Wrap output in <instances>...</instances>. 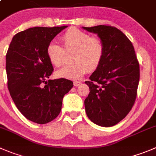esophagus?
Segmentation results:
<instances>
[{
	"label": "esophagus",
	"mask_w": 156,
	"mask_h": 156,
	"mask_svg": "<svg viewBox=\"0 0 156 156\" xmlns=\"http://www.w3.org/2000/svg\"><path fill=\"white\" fill-rule=\"evenodd\" d=\"M81 83H82V82H81V81H74L73 82L74 87H78V86L80 85Z\"/></svg>",
	"instance_id": "34e87169"
}]
</instances>
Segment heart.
<instances>
[{
  "label": "heart",
  "mask_w": 156,
  "mask_h": 156,
  "mask_svg": "<svg viewBox=\"0 0 156 156\" xmlns=\"http://www.w3.org/2000/svg\"><path fill=\"white\" fill-rule=\"evenodd\" d=\"M64 49L50 42L47 47L49 61L56 67L64 66L67 60V53H73V63L57 71L56 75L61 78L76 80L87 73L88 70L94 71L102 63L105 54L103 41L90 34L76 28H69L61 37Z\"/></svg>",
  "instance_id": "obj_1"
}]
</instances>
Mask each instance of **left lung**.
<instances>
[{
    "mask_svg": "<svg viewBox=\"0 0 156 156\" xmlns=\"http://www.w3.org/2000/svg\"><path fill=\"white\" fill-rule=\"evenodd\" d=\"M97 34L105 47L102 63L86 84V112L93 122L110 127L130 112L136 101L140 71L134 47L123 33L112 26L83 27Z\"/></svg>",
    "mask_w": 156,
    "mask_h": 156,
    "instance_id": "8db88e82",
    "label": "left lung"
}]
</instances>
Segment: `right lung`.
<instances>
[{
	"label": "right lung",
	"mask_w": 156,
	"mask_h": 156,
	"mask_svg": "<svg viewBox=\"0 0 156 156\" xmlns=\"http://www.w3.org/2000/svg\"><path fill=\"white\" fill-rule=\"evenodd\" d=\"M67 26L36 27L17 33L6 54L7 87L13 101L27 119L38 124L57 118L63 96L73 87L69 80H48L53 67L47 45Z\"/></svg>",
	"instance_id": "obj_1"
}]
</instances>
